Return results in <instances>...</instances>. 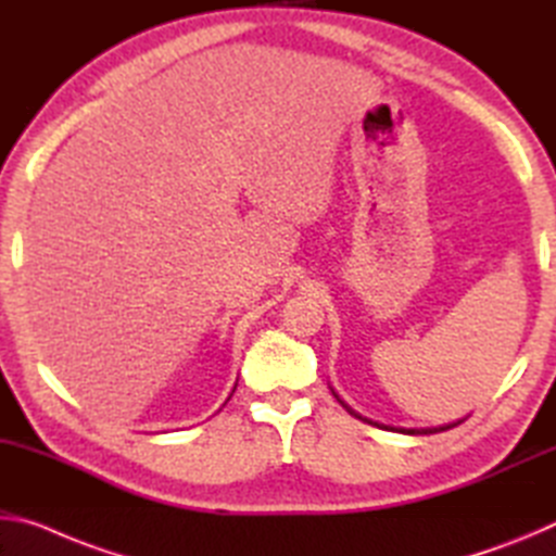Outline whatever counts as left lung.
Here are the masks:
<instances>
[{
    "label": "left lung",
    "instance_id": "obj_1",
    "mask_svg": "<svg viewBox=\"0 0 556 556\" xmlns=\"http://www.w3.org/2000/svg\"><path fill=\"white\" fill-rule=\"evenodd\" d=\"M336 394V392H333ZM336 400H338V394H336ZM341 402V400H338ZM343 404V402H341ZM345 407V404H343ZM348 412L353 414V417H357V419H363V421H368V425H372V427H380V429H392V431H397L394 427H384V425H375V421H370V419H365V417H361V414H355L351 407H345ZM464 421V419H460ZM460 421H451V425H444V427H429V429H400V431H407V434H437V431H446V429H451V427H456V425H460Z\"/></svg>",
    "mask_w": 556,
    "mask_h": 556
}]
</instances>
